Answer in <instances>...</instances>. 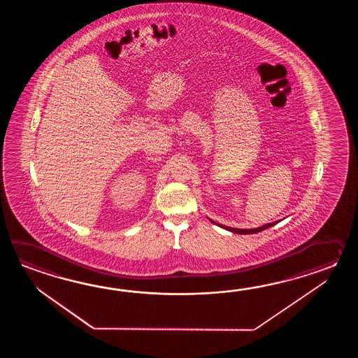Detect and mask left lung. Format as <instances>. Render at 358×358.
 <instances>
[{
  "mask_svg": "<svg viewBox=\"0 0 358 358\" xmlns=\"http://www.w3.org/2000/svg\"><path fill=\"white\" fill-rule=\"evenodd\" d=\"M216 225H219L220 228L227 229V230H229V231L236 233V234H253V233H259V231H262V230H265V229L271 228L273 225H275V222H270V224H266V225H262V227H259V228L255 229L229 228V227H225V225H220V224H216Z\"/></svg>",
  "mask_w": 358,
  "mask_h": 358,
  "instance_id": "8db88e82",
  "label": "left lung"
}]
</instances>
